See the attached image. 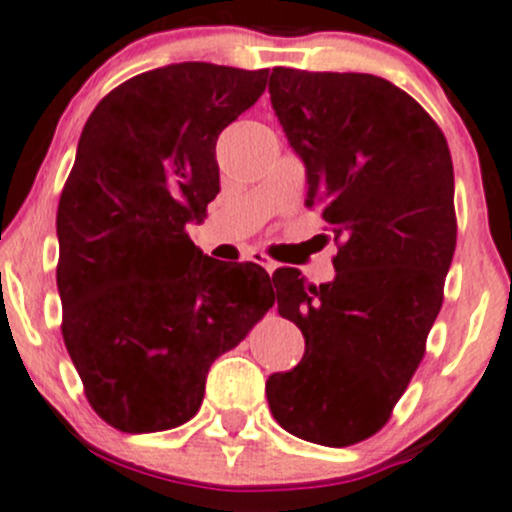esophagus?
<instances>
[{
    "label": "esophagus",
    "mask_w": 512,
    "mask_h": 512,
    "mask_svg": "<svg viewBox=\"0 0 512 512\" xmlns=\"http://www.w3.org/2000/svg\"><path fill=\"white\" fill-rule=\"evenodd\" d=\"M252 262H257V265L265 267V270L270 272V275L277 270V262L270 260V257H267L265 252H252Z\"/></svg>",
    "instance_id": "1"
}]
</instances>
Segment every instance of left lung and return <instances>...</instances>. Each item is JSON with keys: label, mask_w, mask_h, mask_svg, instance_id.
<instances>
[{"label": "left lung", "mask_w": 512, "mask_h": 512, "mask_svg": "<svg viewBox=\"0 0 512 512\" xmlns=\"http://www.w3.org/2000/svg\"><path fill=\"white\" fill-rule=\"evenodd\" d=\"M270 101L339 252L319 287L294 267L272 277L304 356L265 394L292 436L352 446L389 421L441 312L456 250L451 151L414 98L374 74L272 69Z\"/></svg>", "instance_id": "8db88e82"}]
</instances>
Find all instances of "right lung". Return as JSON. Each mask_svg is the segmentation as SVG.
I'll list each match as a JSON object with an SVG mask.
<instances>
[{"mask_svg":"<svg viewBox=\"0 0 512 512\" xmlns=\"http://www.w3.org/2000/svg\"><path fill=\"white\" fill-rule=\"evenodd\" d=\"M265 84L267 69L160 66L113 89L81 131L56 213L61 334L118 431L190 421L210 364L275 304L262 267L213 260L185 232L220 193L218 136Z\"/></svg>","mask_w":512,"mask_h":512,"instance_id":"right-lung-1","label":"right lung"}]
</instances>
